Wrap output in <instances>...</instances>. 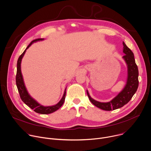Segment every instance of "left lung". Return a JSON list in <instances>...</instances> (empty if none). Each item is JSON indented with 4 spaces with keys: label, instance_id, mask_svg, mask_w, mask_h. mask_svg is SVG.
<instances>
[{
    "label": "left lung",
    "instance_id": "1",
    "mask_svg": "<svg viewBox=\"0 0 151 151\" xmlns=\"http://www.w3.org/2000/svg\"><path fill=\"white\" fill-rule=\"evenodd\" d=\"M123 44L124 46L123 52L126 54L123 58L127 63L128 68V78L124 89L111 101L106 103L94 100L90 96L87 90V94L90 102L98 108L105 111L114 110L127 104L136 92L139 86V71L135 62L134 54L124 42Z\"/></svg>",
    "mask_w": 151,
    "mask_h": 151
}]
</instances>
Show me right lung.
<instances>
[{"instance_id":"1","label":"right lung","mask_w":151,"mask_h":151,"mask_svg":"<svg viewBox=\"0 0 151 151\" xmlns=\"http://www.w3.org/2000/svg\"><path fill=\"white\" fill-rule=\"evenodd\" d=\"M43 39H37L35 40H33L31 43H30L28 46L27 47L25 50L24 51V52L19 56L18 61H17V75H16V84L17 86V88L18 90V92L20 96V98L21 100L25 104L28 106H29L30 108L34 110L37 113L42 114H48L52 113L55 111H56L57 109H58L59 108H61V106L63 105L65 99V95H66V89L65 90V92L64 93V95L61 99L56 105L51 106H43L39 104H38L35 100H34L31 96L29 95L28 93L26 88L25 87L22 76L21 74V59L26 51V49H28L31 45L37 41L42 40Z\"/></svg>"}]
</instances>
